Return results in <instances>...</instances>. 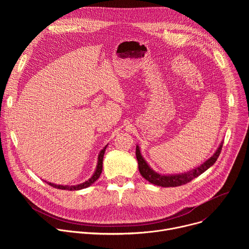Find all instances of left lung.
<instances>
[{
    "instance_id": "8db88e82",
    "label": "left lung",
    "mask_w": 249,
    "mask_h": 249,
    "mask_svg": "<svg viewBox=\"0 0 249 249\" xmlns=\"http://www.w3.org/2000/svg\"><path fill=\"white\" fill-rule=\"evenodd\" d=\"M222 148H223V142L220 144L215 154L213 155L210 159H208L204 163L193 168L192 170H189L184 173H179V174H160L156 172L148 164V162L145 160L143 156H142L139 146L136 147V157L138 160L140 173L146 180H148L149 182L155 185L161 186V187H176V186H180L190 182L192 179L196 178L197 176L201 175L208 168H210L218 160L221 154Z\"/></svg>"
}]
</instances>
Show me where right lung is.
Here are the masks:
<instances>
[{"instance_id":"right-lung-1","label":"right lung","mask_w":249,"mask_h":249,"mask_svg":"<svg viewBox=\"0 0 249 249\" xmlns=\"http://www.w3.org/2000/svg\"><path fill=\"white\" fill-rule=\"evenodd\" d=\"M106 147H107V145H106L99 153L98 155V159H97V164H96V168L93 172V174L90 176V178L88 179L87 181L81 183V184H78V185H58V184H54V183H51V182H47L50 186L54 187V188H57V189H62V190H70V191H74V190H81V189H84V188H87L89 186H90L92 183H94L98 178L99 176L101 174V171H102V160H103V156H104V152L106 150Z\"/></svg>"}]
</instances>
